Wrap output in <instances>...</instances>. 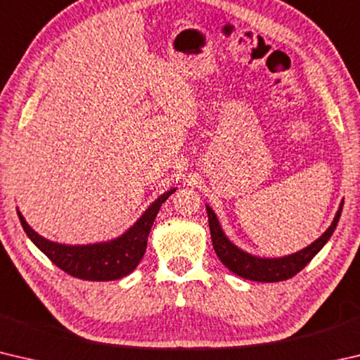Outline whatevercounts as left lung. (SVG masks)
<instances>
[{"instance_id":"8db88e82","label":"left lung","mask_w":360,"mask_h":360,"mask_svg":"<svg viewBox=\"0 0 360 360\" xmlns=\"http://www.w3.org/2000/svg\"><path fill=\"white\" fill-rule=\"evenodd\" d=\"M341 210H343V203H341L337 216H335L330 227L326 230V233L322 235L319 240H316L313 245L304 248L303 251L281 259H259L248 252H243L241 249L231 245V243L225 238L224 231L221 230V225L217 222L216 214L212 212L210 206H206L211 230V240L217 257L221 259L222 264L227 266L230 271H233L235 275L260 283L285 281V279L295 276L298 271H302L332 236L333 230L337 229V224L340 221Z\"/></svg>"}]
</instances>
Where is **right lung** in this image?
Listing matches in <instances>:
<instances>
[{"instance_id":"add662e5","label":"right lung","mask_w":360,"mask_h":360,"mask_svg":"<svg viewBox=\"0 0 360 360\" xmlns=\"http://www.w3.org/2000/svg\"><path fill=\"white\" fill-rule=\"evenodd\" d=\"M174 192L168 191L158 197L149 210L139 217V221L127 230L120 238L89 246H65L42 238L19 214L20 224L25 233L36 246L44 252L52 264L68 275L85 279V281H112L131 273L141 262L148 246V236L154 224L162 203Z\"/></svg>"}]
</instances>
